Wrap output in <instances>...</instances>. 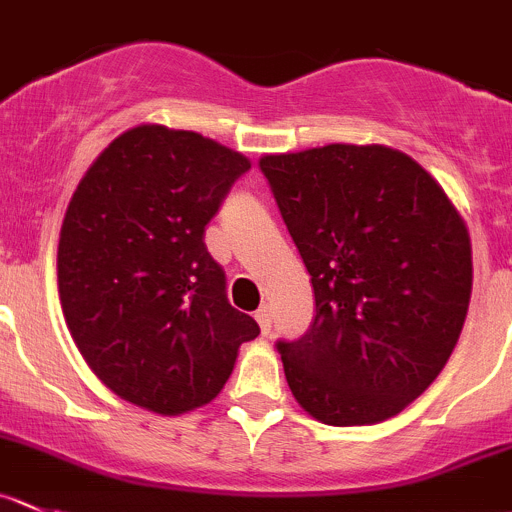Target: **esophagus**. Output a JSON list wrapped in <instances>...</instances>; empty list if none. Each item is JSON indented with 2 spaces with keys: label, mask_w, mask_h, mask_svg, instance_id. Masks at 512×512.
Instances as JSON below:
<instances>
[{
  "label": "esophagus",
  "mask_w": 512,
  "mask_h": 512,
  "mask_svg": "<svg viewBox=\"0 0 512 512\" xmlns=\"http://www.w3.org/2000/svg\"><path fill=\"white\" fill-rule=\"evenodd\" d=\"M255 320H257V325H260L262 335H270V330H272V310H270V307L262 305L260 310L255 312Z\"/></svg>",
  "instance_id": "esophagus-1"
}]
</instances>
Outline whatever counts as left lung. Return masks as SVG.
Instances as JSON below:
<instances>
[{"instance_id":"1","label":"left lung","mask_w":512,"mask_h":512,"mask_svg":"<svg viewBox=\"0 0 512 512\" xmlns=\"http://www.w3.org/2000/svg\"><path fill=\"white\" fill-rule=\"evenodd\" d=\"M260 170L315 290L310 330L277 340L292 395L337 428L393 418L458 345L473 290L463 217L382 145L265 155Z\"/></svg>"}]
</instances>
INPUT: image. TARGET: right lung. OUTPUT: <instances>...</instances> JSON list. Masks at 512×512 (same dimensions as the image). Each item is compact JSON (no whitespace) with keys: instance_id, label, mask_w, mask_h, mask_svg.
Here are the masks:
<instances>
[{"instance_id":"1","label":"right lung","mask_w":512,"mask_h":512,"mask_svg":"<svg viewBox=\"0 0 512 512\" xmlns=\"http://www.w3.org/2000/svg\"><path fill=\"white\" fill-rule=\"evenodd\" d=\"M240 152L142 124L109 142L74 190L59 232L64 320L94 375L122 400L180 415L217 398L260 325L227 300L205 227Z\"/></svg>"}]
</instances>
